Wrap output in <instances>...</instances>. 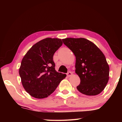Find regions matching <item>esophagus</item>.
Here are the masks:
<instances>
[{"label": "esophagus", "instance_id": "esophagus-1", "mask_svg": "<svg viewBox=\"0 0 122 122\" xmlns=\"http://www.w3.org/2000/svg\"><path fill=\"white\" fill-rule=\"evenodd\" d=\"M71 75H72V73L71 71H68L67 73V76H68V77H70V76H71Z\"/></svg>", "mask_w": 122, "mask_h": 122}]
</instances>
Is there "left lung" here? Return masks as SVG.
Returning a JSON list of instances; mask_svg holds the SVG:
<instances>
[{
    "label": "left lung",
    "instance_id": "left-lung-1",
    "mask_svg": "<svg viewBox=\"0 0 122 122\" xmlns=\"http://www.w3.org/2000/svg\"><path fill=\"white\" fill-rule=\"evenodd\" d=\"M62 41L76 57L75 73L81 81L77 89L86 95L100 94L109 78V67L102 51L84 38H69Z\"/></svg>",
    "mask_w": 122,
    "mask_h": 122
}]
</instances>
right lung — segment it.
I'll list each match as a JSON object with an SVG mask.
<instances>
[{"mask_svg":"<svg viewBox=\"0 0 122 122\" xmlns=\"http://www.w3.org/2000/svg\"><path fill=\"white\" fill-rule=\"evenodd\" d=\"M62 45L61 39L46 38L30 49L22 59L19 73L23 87L30 96L44 98L54 92L65 74L55 71L53 55Z\"/></svg>","mask_w":122,"mask_h":122,"instance_id":"add662e5","label":"right lung"}]
</instances>
